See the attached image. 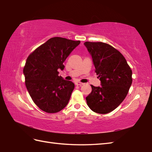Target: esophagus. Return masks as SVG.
Instances as JSON below:
<instances>
[{
  "label": "esophagus",
  "mask_w": 152,
  "mask_h": 152,
  "mask_svg": "<svg viewBox=\"0 0 152 152\" xmlns=\"http://www.w3.org/2000/svg\"><path fill=\"white\" fill-rule=\"evenodd\" d=\"M76 86H83V83H82V82H76Z\"/></svg>",
  "instance_id": "obj_1"
}]
</instances>
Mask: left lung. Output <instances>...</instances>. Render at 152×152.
<instances>
[{
    "label": "left lung",
    "instance_id": "left-lung-1",
    "mask_svg": "<svg viewBox=\"0 0 152 152\" xmlns=\"http://www.w3.org/2000/svg\"><path fill=\"white\" fill-rule=\"evenodd\" d=\"M92 57L101 87L91 85L92 91L86 97L89 108L98 114L114 110L127 96L132 84V70L124 56L108 44L86 42Z\"/></svg>",
    "mask_w": 152,
    "mask_h": 152
}]
</instances>
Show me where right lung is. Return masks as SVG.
Instances as JSON below:
<instances>
[{
    "mask_svg": "<svg viewBox=\"0 0 152 152\" xmlns=\"http://www.w3.org/2000/svg\"><path fill=\"white\" fill-rule=\"evenodd\" d=\"M80 43V40L53 37L27 57L23 69L25 86L42 110L56 113L67 105L74 84L58 76V70L64 69V61Z\"/></svg>",
    "mask_w": 152,
    "mask_h": 152,
    "instance_id": "add662e5",
    "label": "right lung"
}]
</instances>
